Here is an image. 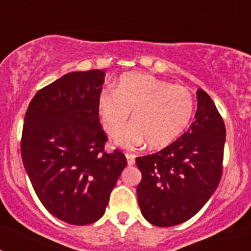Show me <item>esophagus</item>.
<instances>
[{"label":"esophagus","mask_w":251,"mask_h":251,"mask_svg":"<svg viewBox=\"0 0 251 251\" xmlns=\"http://www.w3.org/2000/svg\"><path fill=\"white\" fill-rule=\"evenodd\" d=\"M126 158H127L128 165L129 166L134 165V162H136V156H134V154H132V153H126Z\"/></svg>","instance_id":"obj_1"}]
</instances>
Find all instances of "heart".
Returning <instances> with one entry per match:
<instances>
[{
    "mask_svg": "<svg viewBox=\"0 0 251 251\" xmlns=\"http://www.w3.org/2000/svg\"><path fill=\"white\" fill-rule=\"evenodd\" d=\"M194 110L188 88L138 73L121 76L114 90L104 89L98 98L99 119L110 137L123 132L132 113L134 124L117 141L126 148L146 142L152 148L171 145L187 128Z\"/></svg>",
    "mask_w": 251,
    "mask_h": 251,
    "instance_id": "heart-1",
    "label": "heart"
}]
</instances>
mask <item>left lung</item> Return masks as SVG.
<instances>
[{"label":"left lung","instance_id":"obj_1","mask_svg":"<svg viewBox=\"0 0 251 251\" xmlns=\"http://www.w3.org/2000/svg\"><path fill=\"white\" fill-rule=\"evenodd\" d=\"M225 136L214 101L199 89L190 129L159 152L136 158L142 172L137 197L146 220L168 227L200 211L221 179Z\"/></svg>","mask_w":251,"mask_h":251}]
</instances>
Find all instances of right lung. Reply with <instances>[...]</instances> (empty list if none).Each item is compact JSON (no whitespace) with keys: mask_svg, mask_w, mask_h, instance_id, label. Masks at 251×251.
I'll return each instance as SVG.
<instances>
[{"mask_svg":"<svg viewBox=\"0 0 251 251\" xmlns=\"http://www.w3.org/2000/svg\"><path fill=\"white\" fill-rule=\"evenodd\" d=\"M103 70L65 74L30 101L21 156L44 207L72 225H89L105 212L127 159L108 141L98 115Z\"/></svg>","mask_w":251,"mask_h":251,"instance_id":"right-lung-1","label":"right lung"}]
</instances>
